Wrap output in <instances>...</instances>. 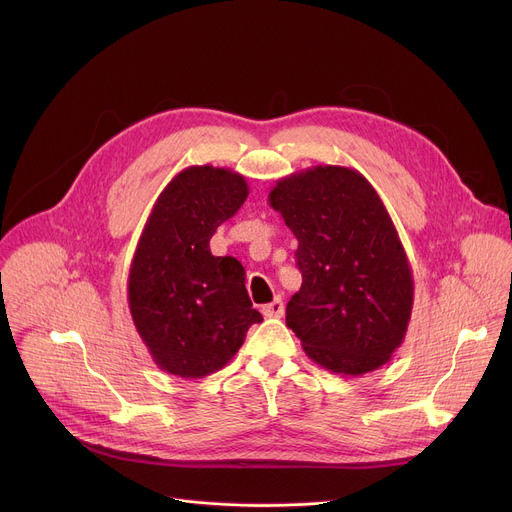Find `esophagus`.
<instances>
[{"instance_id":"esophagus-1","label":"esophagus","mask_w":512,"mask_h":512,"mask_svg":"<svg viewBox=\"0 0 512 512\" xmlns=\"http://www.w3.org/2000/svg\"><path fill=\"white\" fill-rule=\"evenodd\" d=\"M261 312H263V316L265 318H281L283 316V312H285V306H283V300L277 296V298H273V302L271 304H267V306H263L261 308Z\"/></svg>"}]
</instances>
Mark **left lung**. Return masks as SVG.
Listing matches in <instances>:
<instances>
[{
	"label": "left lung",
	"instance_id": "1",
	"mask_svg": "<svg viewBox=\"0 0 512 512\" xmlns=\"http://www.w3.org/2000/svg\"><path fill=\"white\" fill-rule=\"evenodd\" d=\"M298 239L302 287L285 324L322 369L377 371L401 346L413 310V273L391 216L358 170L312 166L269 192Z\"/></svg>",
	"mask_w": 512,
	"mask_h": 512
}]
</instances>
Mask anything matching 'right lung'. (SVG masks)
I'll return each instance as SVG.
<instances>
[{"label": "right lung", "instance_id": "right-lung-1", "mask_svg": "<svg viewBox=\"0 0 512 512\" xmlns=\"http://www.w3.org/2000/svg\"><path fill=\"white\" fill-rule=\"evenodd\" d=\"M249 196L245 176L190 166L158 196L137 241L127 302L135 330L164 373L202 379L239 352L263 318L235 257H214L210 237Z\"/></svg>", "mask_w": 512, "mask_h": 512}]
</instances>
